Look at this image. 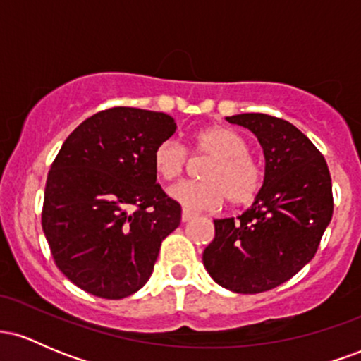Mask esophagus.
Returning a JSON list of instances; mask_svg holds the SVG:
<instances>
[{
	"label": "esophagus",
	"mask_w": 361,
	"mask_h": 361,
	"mask_svg": "<svg viewBox=\"0 0 361 361\" xmlns=\"http://www.w3.org/2000/svg\"><path fill=\"white\" fill-rule=\"evenodd\" d=\"M195 217H197V215H195L193 212H190V210H183V212H181V221L183 222L192 221V219H195Z\"/></svg>",
	"instance_id": "obj_1"
}]
</instances>
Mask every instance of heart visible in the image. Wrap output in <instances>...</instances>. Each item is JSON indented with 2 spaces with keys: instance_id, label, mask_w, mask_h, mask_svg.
<instances>
[{
  "instance_id": "heart-1",
  "label": "heart",
  "mask_w": 361,
  "mask_h": 361,
  "mask_svg": "<svg viewBox=\"0 0 361 361\" xmlns=\"http://www.w3.org/2000/svg\"><path fill=\"white\" fill-rule=\"evenodd\" d=\"M192 152L209 159L202 168L204 181H180L168 195L186 210H214L227 200L231 207L252 204L263 186V169L250 154V144L234 128L210 126L192 135ZM152 166L164 181L175 180L188 166V152L176 140L154 149Z\"/></svg>"
}]
</instances>
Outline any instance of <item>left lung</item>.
<instances>
[{"label": "left lung", "mask_w": 361, "mask_h": 361, "mask_svg": "<svg viewBox=\"0 0 361 361\" xmlns=\"http://www.w3.org/2000/svg\"><path fill=\"white\" fill-rule=\"evenodd\" d=\"M227 122L250 128L264 152L258 197L238 217L215 219L204 264L219 285L235 293L271 290L316 255L333 217V185L324 156L295 126L267 114Z\"/></svg>", "instance_id": "1"}]
</instances>
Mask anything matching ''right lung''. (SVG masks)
Listing matches in <instances>:
<instances>
[{
	"label": "right lung",
	"instance_id": "obj_1",
	"mask_svg": "<svg viewBox=\"0 0 361 361\" xmlns=\"http://www.w3.org/2000/svg\"><path fill=\"white\" fill-rule=\"evenodd\" d=\"M163 111L114 106L69 134L47 175L42 229L56 267L102 299L149 280L181 207L156 183L152 154L175 134Z\"/></svg>",
	"mask_w": 361,
	"mask_h": 361
}]
</instances>
